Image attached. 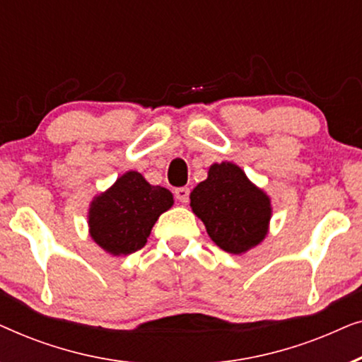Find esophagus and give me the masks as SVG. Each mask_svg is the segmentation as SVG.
Wrapping results in <instances>:
<instances>
[{
	"mask_svg": "<svg viewBox=\"0 0 362 362\" xmlns=\"http://www.w3.org/2000/svg\"><path fill=\"white\" fill-rule=\"evenodd\" d=\"M175 196L180 202H187V199H189V187H177Z\"/></svg>",
	"mask_w": 362,
	"mask_h": 362,
	"instance_id": "1",
	"label": "esophagus"
}]
</instances>
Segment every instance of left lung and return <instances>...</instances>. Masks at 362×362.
<instances>
[{"instance_id": "obj_1", "label": "left lung", "mask_w": 362, "mask_h": 362, "mask_svg": "<svg viewBox=\"0 0 362 362\" xmlns=\"http://www.w3.org/2000/svg\"><path fill=\"white\" fill-rule=\"evenodd\" d=\"M189 199L212 242L229 254H245L269 234L270 196L235 163L211 165L207 177L192 189Z\"/></svg>"}]
</instances>
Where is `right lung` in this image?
I'll return each instance as SVG.
<instances>
[{
	"instance_id": "right-lung-1",
	"label": "right lung",
	"mask_w": 362,
	"mask_h": 362,
	"mask_svg": "<svg viewBox=\"0 0 362 362\" xmlns=\"http://www.w3.org/2000/svg\"><path fill=\"white\" fill-rule=\"evenodd\" d=\"M173 204L171 191L151 186L138 171H127L92 199L88 234L107 254L128 255L146 244L158 217Z\"/></svg>"
}]
</instances>
